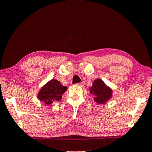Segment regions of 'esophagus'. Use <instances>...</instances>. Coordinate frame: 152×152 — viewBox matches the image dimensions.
Here are the masks:
<instances>
[{"label": "esophagus", "instance_id": "obj_1", "mask_svg": "<svg viewBox=\"0 0 152 152\" xmlns=\"http://www.w3.org/2000/svg\"><path fill=\"white\" fill-rule=\"evenodd\" d=\"M77 85H78V86H81V87H83V86H85V83H84L83 81H82V82L77 83Z\"/></svg>", "mask_w": 152, "mask_h": 152}]
</instances>
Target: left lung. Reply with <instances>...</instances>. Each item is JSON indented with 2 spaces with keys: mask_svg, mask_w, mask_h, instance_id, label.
<instances>
[{
  "mask_svg": "<svg viewBox=\"0 0 152 152\" xmlns=\"http://www.w3.org/2000/svg\"><path fill=\"white\" fill-rule=\"evenodd\" d=\"M90 92L93 94L94 100L98 104H104L112 97V89L107 86L103 81L96 79L94 81Z\"/></svg>",
  "mask_w": 152,
  "mask_h": 152,
  "instance_id": "8db88e82",
  "label": "left lung"
}]
</instances>
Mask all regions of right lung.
Segmentation results:
<instances>
[{
  "instance_id": "add662e5",
  "label": "right lung",
  "mask_w": 152,
  "mask_h": 152,
  "mask_svg": "<svg viewBox=\"0 0 152 152\" xmlns=\"http://www.w3.org/2000/svg\"><path fill=\"white\" fill-rule=\"evenodd\" d=\"M66 90L67 87L63 86L57 79H52L41 88L37 97L40 101L48 105L61 99L62 95Z\"/></svg>"
}]
</instances>
